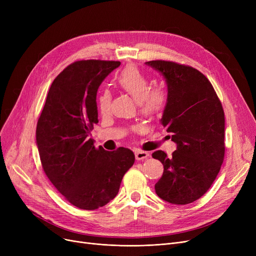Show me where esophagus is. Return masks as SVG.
<instances>
[{
    "label": "esophagus",
    "instance_id": "obj_1",
    "mask_svg": "<svg viewBox=\"0 0 256 256\" xmlns=\"http://www.w3.org/2000/svg\"><path fill=\"white\" fill-rule=\"evenodd\" d=\"M135 156L137 160H143L150 156V154L147 152H142V150H137L135 152Z\"/></svg>",
    "mask_w": 256,
    "mask_h": 256
}]
</instances>
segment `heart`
<instances>
[{"label": "heart", "mask_w": 256, "mask_h": 256, "mask_svg": "<svg viewBox=\"0 0 256 256\" xmlns=\"http://www.w3.org/2000/svg\"><path fill=\"white\" fill-rule=\"evenodd\" d=\"M117 83L126 92L139 102L141 111L147 116H156L162 113L168 104V94L160 87L150 88V80L135 65H128L117 76ZM102 114L109 113L111 93L104 90L98 100Z\"/></svg>", "instance_id": "heart-1"}]
</instances>
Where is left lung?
Here are the masks:
<instances>
[{
  "mask_svg": "<svg viewBox=\"0 0 256 256\" xmlns=\"http://www.w3.org/2000/svg\"><path fill=\"white\" fill-rule=\"evenodd\" d=\"M146 64L166 80L168 104L160 122L178 145L172 156L152 154L164 166L156 193L172 204H191L208 192L223 163V108L208 78L193 67L164 60Z\"/></svg>",
  "mask_w": 256,
  "mask_h": 256,
  "instance_id": "obj_1",
  "label": "left lung"
}]
</instances>
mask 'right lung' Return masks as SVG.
<instances>
[{
	"mask_svg": "<svg viewBox=\"0 0 256 256\" xmlns=\"http://www.w3.org/2000/svg\"><path fill=\"white\" fill-rule=\"evenodd\" d=\"M119 61L80 60L54 80L36 128L44 173L67 201L93 210L117 195L135 154L124 147L106 152L89 138L98 122L96 92Z\"/></svg>",
	"mask_w": 256,
	"mask_h": 256,
	"instance_id": "right-lung-1",
	"label": "right lung"
}]
</instances>
